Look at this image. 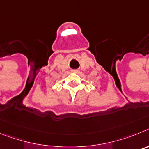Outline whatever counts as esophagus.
<instances>
[{"label": "esophagus", "mask_w": 149, "mask_h": 149, "mask_svg": "<svg viewBox=\"0 0 149 149\" xmlns=\"http://www.w3.org/2000/svg\"><path fill=\"white\" fill-rule=\"evenodd\" d=\"M72 72H73L74 73H78L79 71L78 70H73V71H72Z\"/></svg>", "instance_id": "esophagus-1"}]
</instances>
